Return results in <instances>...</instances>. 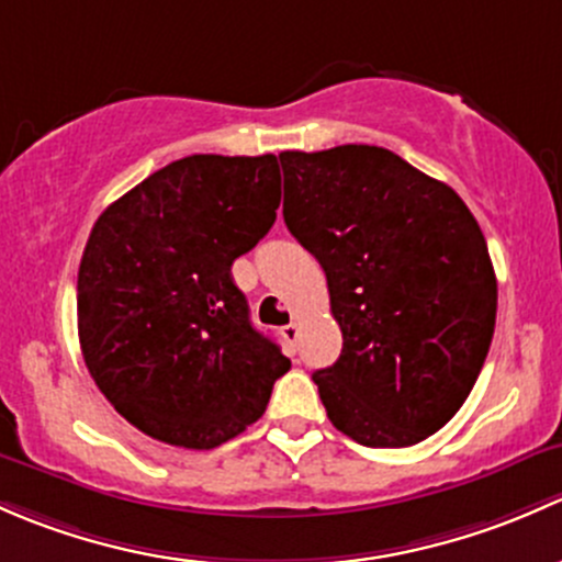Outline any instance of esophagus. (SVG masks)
<instances>
[{
    "label": "esophagus",
    "instance_id": "obj_1",
    "mask_svg": "<svg viewBox=\"0 0 562 562\" xmlns=\"http://www.w3.org/2000/svg\"><path fill=\"white\" fill-rule=\"evenodd\" d=\"M281 333H283V338H286V344L294 349V344H297V335H300V324L297 322H289L286 327L281 329Z\"/></svg>",
    "mask_w": 562,
    "mask_h": 562
}]
</instances>
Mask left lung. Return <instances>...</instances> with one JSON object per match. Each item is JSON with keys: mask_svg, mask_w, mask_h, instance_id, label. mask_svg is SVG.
Listing matches in <instances>:
<instances>
[{"mask_svg": "<svg viewBox=\"0 0 562 562\" xmlns=\"http://www.w3.org/2000/svg\"><path fill=\"white\" fill-rule=\"evenodd\" d=\"M283 222L319 259L344 333L314 381L362 447L441 430L471 395L495 333L497 281L465 202L379 146L283 151Z\"/></svg>", "mask_w": 562, "mask_h": 562, "instance_id": "left-lung-1", "label": "left lung"}]
</instances>
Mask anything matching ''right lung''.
<instances>
[{
    "instance_id": "right-lung-1",
    "label": "right lung",
    "mask_w": 562,
    "mask_h": 562,
    "mask_svg": "<svg viewBox=\"0 0 562 562\" xmlns=\"http://www.w3.org/2000/svg\"><path fill=\"white\" fill-rule=\"evenodd\" d=\"M279 205L273 154H194L97 218L78 270L80 349L102 395L156 441L222 447L292 368L233 281Z\"/></svg>"
}]
</instances>
